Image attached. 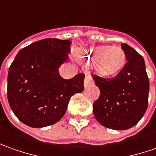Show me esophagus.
I'll return each mask as SVG.
<instances>
[{
    "instance_id": "esophagus-1",
    "label": "esophagus",
    "mask_w": 156,
    "mask_h": 156,
    "mask_svg": "<svg viewBox=\"0 0 156 156\" xmlns=\"http://www.w3.org/2000/svg\"><path fill=\"white\" fill-rule=\"evenodd\" d=\"M92 83H93V79H92L91 75L90 73H86L85 78H84V86L88 87V86H90Z\"/></svg>"
}]
</instances>
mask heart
Here are the masks:
<instances>
[{
	"label": "heart",
	"mask_w": 156,
	"mask_h": 156,
	"mask_svg": "<svg viewBox=\"0 0 156 156\" xmlns=\"http://www.w3.org/2000/svg\"><path fill=\"white\" fill-rule=\"evenodd\" d=\"M77 57L79 59L93 62L97 72L103 76H112L119 73L126 59L122 48L108 46L82 48Z\"/></svg>",
	"instance_id": "obj_1"
}]
</instances>
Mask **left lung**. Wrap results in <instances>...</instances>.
Returning <instances> with one entry per match:
<instances>
[{"label": "left lung", "instance_id": "8db88e82", "mask_svg": "<svg viewBox=\"0 0 156 156\" xmlns=\"http://www.w3.org/2000/svg\"><path fill=\"white\" fill-rule=\"evenodd\" d=\"M127 62L114 78L92 75L100 96L93 113L103 126L124 130L137 124L148 108L149 81L144 59L135 49L121 44Z\"/></svg>", "mask_w": 156, "mask_h": 156}]
</instances>
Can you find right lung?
<instances>
[{
    "label": "right lung",
    "instance_id": "add662e5",
    "mask_svg": "<svg viewBox=\"0 0 156 156\" xmlns=\"http://www.w3.org/2000/svg\"><path fill=\"white\" fill-rule=\"evenodd\" d=\"M72 42L44 39L17 53L8 74V100L20 121L33 128L56 123L72 96L83 90L84 74L60 77L58 67L68 58Z\"/></svg>",
    "mask_w": 156,
    "mask_h": 156
}]
</instances>
